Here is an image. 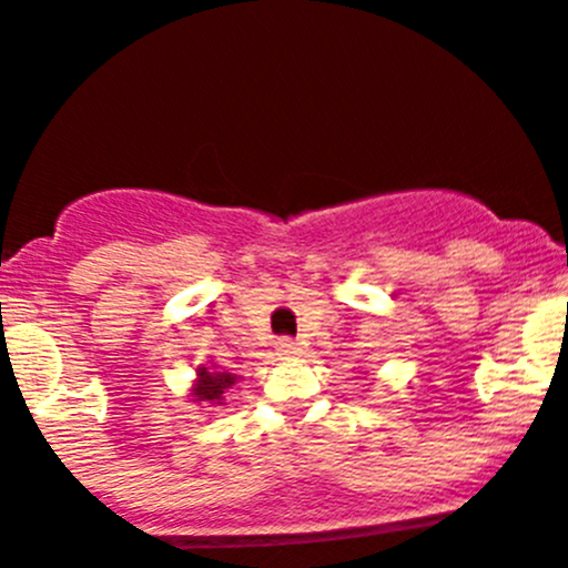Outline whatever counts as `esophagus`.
<instances>
[{"label": "esophagus", "mask_w": 568, "mask_h": 568, "mask_svg": "<svg viewBox=\"0 0 568 568\" xmlns=\"http://www.w3.org/2000/svg\"><path fill=\"white\" fill-rule=\"evenodd\" d=\"M277 355H280V358H294V355H298V345L294 339H280L277 342Z\"/></svg>", "instance_id": "1"}]
</instances>
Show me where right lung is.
I'll list each match as a JSON object with an SVG mask.
<instances>
[{
  "mask_svg": "<svg viewBox=\"0 0 568 568\" xmlns=\"http://www.w3.org/2000/svg\"><path fill=\"white\" fill-rule=\"evenodd\" d=\"M240 383V375H232L229 369H217L215 364L196 366V377L191 383L189 398L193 404H210V407H223L229 390Z\"/></svg>",
  "mask_w": 568,
  "mask_h": 568,
  "instance_id": "obj_1",
  "label": "right lung"
}]
</instances>
